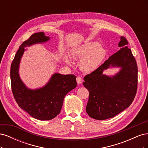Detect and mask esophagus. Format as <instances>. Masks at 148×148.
<instances>
[{
	"mask_svg": "<svg viewBox=\"0 0 148 148\" xmlns=\"http://www.w3.org/2000/svg\"><path fill=\"white\" fill-rule=\"evenodd\" d=\"M76 79H77V83L78 84H82V82H83V79L80 77H77V78H76Z\"/></svg>",
	"mask_w": 148,
	"mask_h": 148,
	"instance_id": "34e87169",
	"label": "esophagus"
}]
</instances>
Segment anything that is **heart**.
I'll return each mask as SVG.
<instances>
[{
	"label": "heart",
	"instance_id": "b5f03b06",
	"mask_svg": "<svg viewBox=\"0 0 148 148\" xmlns=\"http://www.w3.org/2000/svg\"><path fill=\"white\" fill-rule=\"evenodd\" d=\"M106 53L105 49L97 42H87L71 51L74 57L82 59L80 67L86 72L96 70L104 60Z\"/></svg>",
	"mask_w": 148,
	"mask_h": 148
}]
</instances>
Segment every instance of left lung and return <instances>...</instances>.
<instances>
[{
    "mask_svg": "<svg viewBox=\"0 0 148 148\" xmlns=\"http://www.w3.org/2000/svg\"><path fill=\"white\" fill-rule=\"evenodd\" d=\"M127 39L121 36L119 51L97 69L84 77L83 85L89 91L86 112L96 120L112 118L131 105L138 87V66ZM120 66L121 70L110 77L102 74L104 69Z\"/></svg>",
    "mask_w": 148,
    "mask_h": 148,
    "instance_id": "obj_1",
    "label": "left lung"
}]
</instances>
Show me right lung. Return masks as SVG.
Returning <instances> with one entry per match:
<instances>
[{"label":"right lung","mask_w":148,"mask_h":148,"mask_svg":"<svg viewBox=\"0 0 148 148\" xmlns=\"http://www.w3.org/2000/svg\"><path fill=\"white\" fill-rule=\"evenodd\" d=\"M49 39V37L42 32L31 35L20 46L10 68L11 88L16 103L31 117L40 120L55 118L60 112L65 95L77 86L76 77L73 75L53 74L45 86L35 90L28 89L21 82L18 67L25 47Z\"/></svg>","instance_id":"obj_1"}]
</instances>
